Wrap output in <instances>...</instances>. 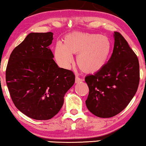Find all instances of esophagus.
<instances>
[{
  "mask_svg": "<svg viewBox=\"0 0 146 146\" xmlns=\"http://www.w3.org/2000/svg\"><path fill=\"white\" fill-rule=\"evenodd\" d=\"M83 81V79L80 78H79L78 76H76V78H75V82L76 83H79L80 82H82Z\"/></svg>",
  "mask_w": 146,
  "mask_h": 146,
  "instance_id": "obj_1",
  "label": "esophagus"
}]
</instances>
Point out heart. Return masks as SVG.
Here are the masks:
<instances>
[{"label":"heart","mask_w":146,"mask_h":146,"mask_svg":"<svg viewBox=\"0 0 146 146\" xmlns=\"http://www.w3.org/2000/svg\"><path fill=\"white\" fill-rule=\"evenodd\" d=\"M112 44L108 37L100 34L72 33L66 36L64 44L57 43L54 57L60 66L70 68L72 54H78L79 68L87 74H94L106 65L111 56Z\"/></svg>","instance_id":"1"}]
</instances>
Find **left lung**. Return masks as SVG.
<instances>
[{
	"instance_id": "1",
	"label": "left lung",
	"mask_w": 146,
	"mask_h": 146,
	"mask_svg": "<svg viewBox=\"0 0 146 146\" xmlns=\"http://www.w3.org/2000/svg\"><path fill=\"white\" fill-rule=\"evenodd\" d=\"M110 58L101 70L87 76V108L100 117H111L124 110L136 93L139 65L136 54L118 32H114Z\"/></svg>"
}]
</instances>
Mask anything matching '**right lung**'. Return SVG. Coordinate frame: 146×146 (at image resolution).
<instances>
[{
    "label": "right lung",
    "mask_w": 146,
    "mask_h": 146,
    "mask_svg": "<svg viewBox=\"0 0 146 146\" xmlns=\"http://www.w3.org/2000/svg\"><path fill=\"white\" fill-rule=\"evenodd\" d=\"M53 33H31L10 56L6 82L14 104L37 120L51 119L75 82L72 71L59 68L49 46Z\"/></svg>",
    "instance_id": "1"
}]
</instances>
